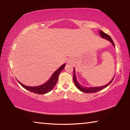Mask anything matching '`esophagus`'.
I'll return each instance as SVG.
<instances>
[{
	"instance_id": "esophagus-1",
	"label": "esophagus",
	"mask_w": 130,
	"mask_h": 130,
	"mask_svg": "<svg viewBox=\"0 0 130 130\" xmlns=\"http://www.w3.org/2000/svg\"><path fill=\"white\" fill-rule=\"evenodd\" d=\"M68 63H70V64H72V63H73L74 62V60H73L72 58H70L69 60H68Z\"/></svg>"
}]
</instances>
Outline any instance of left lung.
<instances>
[{"instance_id": "1", "label": "left lung", "mask_w": 130, "mask_h": 130, "mask_svg": "<svg viewBox=\"0 0 130 130\" xmlns=\"http://www.w3.org/2000/svg\"><path fill=\"white\" fill-rule=\"evenodd\" d=\"M100 36L104 38H105L107 40H108L109 41L111 42L112 43V45L115 46V45H114V43L112 41V39H111V37H110L109 35L107 34L106 33H105L103 31L100 30ZM73 72H74V74H73V81H74V84L76 86V87L77 88L81 91V92H84V93H94V92H96L98 91H99L100 90H102L103 89L105 88H106L107 86H108V85L112 83V81H113V78L112 80L110 82L107 84L106 85H105V86H103V87H91V88H88V87H84L83 86H81V85L79 84L77 81L76 80V76H75V70L74 69H73Z\"/></svg>"}]
</instances>
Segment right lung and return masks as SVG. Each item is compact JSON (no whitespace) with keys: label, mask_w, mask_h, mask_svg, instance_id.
Returning a JSON list of instances; mask_svg holds the SVG:
<instances>
[{"label":"right lung","mask_w":130,"mask_h":130,"mask_svg":"<svg viewBox=\"0 0 130 130\" xmlns=\"http://www.w3.org/2000/svg\"><path fill=\"white\" fill-rule=\"evenodd\" d=\"M65 67V64L62 65L60 68H59L56 72H54L53 74L49 80H48L46 83H45L43 84L39 85V86L37 87H28L26 86V85L22 84L21 83H19L24 88L28 90L30 92H33L34 93L39 94H45L47 93V92H50L51 90L53 88L55 85H56V83L58 81V76L60 74V72L62 71V69Z\"/></svg>","instance_id":"add662e5"}]
</instances>
